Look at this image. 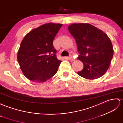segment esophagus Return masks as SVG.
I'll use <instances>...</instances> for the list:
<instances>
[{
  "label": "esophagus",
  "instance_id": "1",
  "mask_svg": "<svg viewBox=\"0 0 123 123\" xmlns=\"http://www.w3.org/2000/svg\"><path fill=\"white\" fill-rule=\"evenodd\" d=\"M68 59L70 60V61H74L75 60V59L74 58V57L72 56V55H70L69 57H68Z\"/></svg>",
  "mask_w": 123,
  "mask_h": 123
}]
</instances>
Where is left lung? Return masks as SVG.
I'll return each instance as SVG.
<instances>
[{"label": "left lung", "mask_w": 123, "mask_h": 123, "mask_svg": "<svg viewBox=\"0 0 123 123\" xmlns=\"http://www.w3.org/2000/svg\"><path fill=\"white\" fill-rule=\"evenodd\" d=\"M68 28L77 43L80 54L78 59L84 64L83 69L77 74L88 80L102 77L108 70L113 56L110 38L89 24H73Z\"/></svg>", "instance_id": "obj_1"}]
</instances>
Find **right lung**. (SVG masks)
Instances as JSON below:
<instances>
[{
	"label": "right lung",
	"instance_id": "right-lung-1",
	"mask_svg": "<svg viewBox=\"0 0 123 123\" xmlns=\"http://www.w3.org/2000/svg\"><path fill=\"white\" fill-rule=\"evenodd\" d=\"M62 26L43 24L29 32L21 42L17 60L24 75L33 82H45L56 74L62 62L56 57L53 40Z\"/></svg>",
	"mask_w": 123,
	"mask_h": 123
}]
</instances>
